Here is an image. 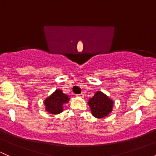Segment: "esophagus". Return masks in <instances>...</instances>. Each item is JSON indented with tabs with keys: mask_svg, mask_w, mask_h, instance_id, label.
I'll use <instances>...</instances> for the list:
<instances>
[{
	"mask_svg": "<svg viewBox=\"0 0 156 156\" xmlns=\"http://www.w3.org/2000/svg\"><path fill=\"white\" fill-rule=\"evenodd\" d=\"M76 96L80 97V98H83V94L81 93V94H78V95H76Z\"/></svg>",
	"mask_w": 156,
	"mask_h": 156,
	"instance_id": "1",
	"label": "esophagus"
}]
</instances>
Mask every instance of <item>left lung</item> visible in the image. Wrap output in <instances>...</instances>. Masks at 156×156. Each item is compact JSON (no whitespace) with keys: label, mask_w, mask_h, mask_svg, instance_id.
Segmentation results:
<instances>
[{"label":"left lung","mask_w":156,"mask_h":156,"mask_svg":"<svg viewBox=\"0 0 156 156\" xmlns=\"http://www.w3.org/2000/svg\"><path fill=\"white\" fill-rule=\"evenodd\" d=\"M88 104L91 109L92 115L98 119L108 115L113 106V101L101 92H97L89 100Z\"/></svg>","instance_id":"left-lung-1"}]
</instances>
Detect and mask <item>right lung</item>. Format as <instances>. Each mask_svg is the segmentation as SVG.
I'll list each match as a JSON object with an SVG mask.
<instances>
[{
  "label": "right lung",
  "mask_w": 156,
  "mask_h": 156,
  "mask_svg": "<svg viewBox=\"0 0 156 156\" xmlns=\"http://www.w3.org/2000/svg\"><path fill=\"white\" fill-rule=\"evenodd\" d=\"M69 98L60 90H55L44 101L46 106V110L50 114H59L63 111V105L66 104Z\"/></svg>",
  "instance_id": "1"
}]
</instances>
